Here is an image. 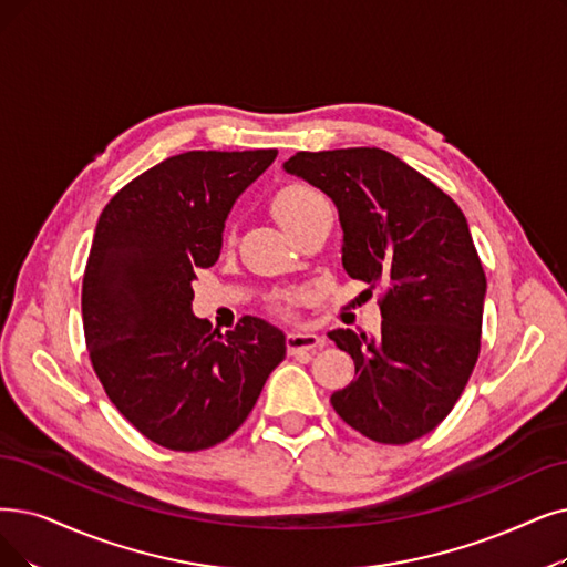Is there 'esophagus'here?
I'll list each match as a JSON object with an SVG mask.
<instances>
[{
    "instance_id": "34e87169",
    "label": "esophagus",
    "mask_w": 567,
    "mask_h": 567,
    "mask_svg": "<svg viewBox=\"0 0 567 567\" xmlns=\"http://www.w3.org/2000/svg\"><path fill=\"white\" fill-rule=\"evenodd\" d=\"M286 344H288L290 355H298V353H307V351L323 347V337L316 332H309V330H292L286 337Z\"/></svg>"
}]
</instances>
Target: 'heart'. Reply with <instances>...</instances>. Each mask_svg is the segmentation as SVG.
<instances>
[{
    "mask_svg": "<svg viewBox=\"0 0 567 567\" xmlns=\"http://www.w3.org/2000/svg\"><path fill=\"white\" fill-rule=\"evenodd\" d=\"M321 199H326V197L319 190H313L302 184H290L277 193L275 202H271V212H275L277 220L288 233L292 225H296L311 207L319 205Z\"/></svg>",
    "mask_w": 567,
    "mask_h": 567,
    "instance_id": "1",
    "label": "heart"
}]
</instances>
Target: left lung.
Here are the masks:
<instances>
[{"label": "left lung", "mask_w": 567, "mask_h": 567, "mask_svg": "<svg viewBox=\"0 0 567 567\" xmlns=\"http://www.w3.org/2000/svg\"><path fill=\"white\" fill-rule=\"evenodd\" d=\"M284 169L334 202L347 275L386 288L379 334L328 332L358 374L332 393L334 412L381 444L423 437L454 410L480 355L486 275L463 212L381 148L302 151Z\"/></svg>", "instance_id": "obj_1"}]
</instances>
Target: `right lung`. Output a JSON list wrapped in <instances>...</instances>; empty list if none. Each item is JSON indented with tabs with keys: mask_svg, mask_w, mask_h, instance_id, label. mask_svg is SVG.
<instances>
[{
	"mask_svg": "<svg viewBox=\"0 0 567 567\" xmlns=\"http://www.w3.org/2000/svg\"><path fill=\"white\" fill-rule=\"evenodd\" d=\"M277 148L167 157L104 207L83 275V330L109 400L172 451L228 440L286 358V334L246 316L230 332L193 313L195 271L212 267L237 197Z\"/></svg>",
	"mask_w": 567,
	"mask_h": 567,
	"instance_id": "right-lung-1",
	"label": "right lung"
}]
</instances>
